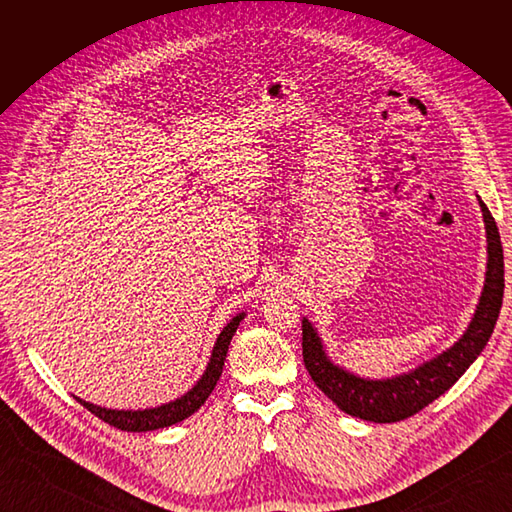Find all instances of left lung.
<instances>
[{
  "label": "left lung",
  "instance_id": "1",
  "mask_svg": "<svg viewBox=\"0 0 512 512\" xmlns=\"http://www.w3.org/2000/svg\"><path fill=\"white\" fill-rule=\"evenodd\" d=\"M487 232V271L474 316L457 342L406 374L371 380L331 361L314 324L303 318V363L318 389L350 416L371 423H397L421 412L466 374L487 346L504 297V252L498 226L478 198Z\"/></svg>",
  "mask_w": 512,
  "mask_h": 512
}]
</instances>
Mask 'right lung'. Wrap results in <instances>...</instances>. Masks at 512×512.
<instances>
[{"label":"right lung","mask_w":512,"mask_h":512,"mask_svg":"<svg viewBox=\"0 0 512 512\" xmlns=\"http://www.w3.org/2000/svg\"><path fill=\"white\" fill-rule=\"evenodd\" d=\"M243 318H245V312L237 314L226 324L222 333L218 335V339H215V346L211 350V359L207 363V369L203 371V376L198 378V382L188 393H183L181 397L168 401V404H162L158 408H145V410H111V408L89 404V401H85L81 397H74V399L79 401L81 406H85L91 414L102 418L104 423L113 425L121 431H153V429H164V427H170L175 423H181L205 404L207 397L215 389V384H218V380L222 376V369H224L230 339L237 333V327Z\"/></svg>","instance_id":"obj_1"}]
</instances>
